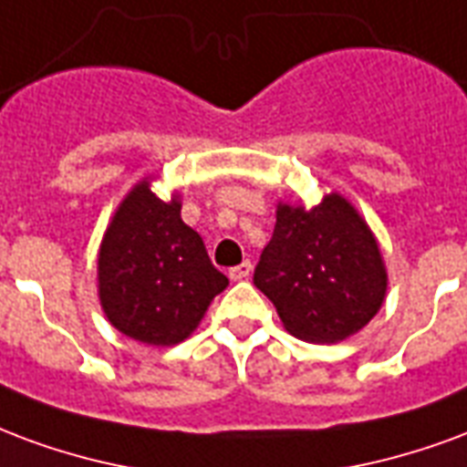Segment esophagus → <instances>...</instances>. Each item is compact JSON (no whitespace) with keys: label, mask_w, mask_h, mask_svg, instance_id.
Segmentation results:
<instances>
[{"label":"esophagus","mask_w":467,"mask_h":467,"mask_svg":"<svg viewBox=\"0 0 467 467\" xmlns=\"http://www.w3.org/2000/svg\"><path fill=\"white\" fill-rule=\"evenodd\" d=\"M251 271H254L251 261H244V264H238V266L231 268L229 278L231 281H244V278H248V275H251Z\"/></svg>","instance_id":"obj_1"}]
</instances>
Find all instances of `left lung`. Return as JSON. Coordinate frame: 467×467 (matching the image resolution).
<instances>
[{
	"label": "left lung",
	"instance_id": "1",
	"mask_svg": "<svg viewBox=\"0 0 467 467\" xmlns=\"http://www.w3.org/2000/svg\"><path fill=\"white\" fill-rule=\"evenodd\" d=\"M254 284L275 306L284 328L308 343H341L368 326L388 291L378 238L338 192L316 206H275L274 236Z\"/></svg>",
	"mask_w": 467,
	"mask_h": 467
}]
</instances>
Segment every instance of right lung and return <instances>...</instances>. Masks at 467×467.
Here are the masks:
<instances>
[{"instance_id": "add662e5", "label": "right lung", "mask_w": 467, "mask_h": 467, "mask_svg": "<svg viewBox=\"0 0 467 467\" xmlns=\"http://www.w3.org/2000/svg\"><path fill=\"white\" fill-rule=\"evenodd\" d=\"M154 176L131 186L109 221L97 261L99 304L107 321L146 346L186 341L211 301L229 285L203 241L182 221V196L163 201Z\"/></svg>"}]
</instances>
